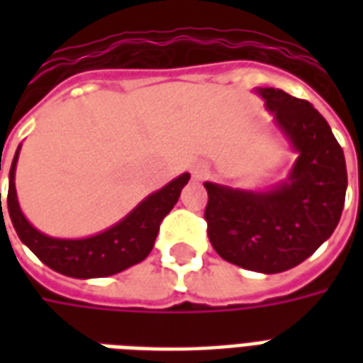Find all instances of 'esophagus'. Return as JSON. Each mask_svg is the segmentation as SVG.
<instances>
[{
  "instance_id": "esophagus-1",
  "label": "esophagus",
  "mask_w": 363,
  "mask_h": 363,
  "mask_svg": "<svg viewBox=\"0 0 363 363\" xmlns=\"http://www.w3.org/2000/svg\"><path fill=\"white\" fill-rule=\"evenodd\" d=\"M192 174H194V179H198V181L208 179V177H210V165H208V163H198V165L192 169Z\"/></svg>"
}]
</instances>
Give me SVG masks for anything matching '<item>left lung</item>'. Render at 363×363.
<instances>
[{"instance_id": "1", "label": "left lung", "mask_w": 363, "mask_h": 363, "mask_svg": "<svg viewBox=\"0 0 363 363\" xmlns=\"http://www.w3.org/2000/svg\"><path fill=\"white\" fill-rule=\"evenodd\" d=\"M257 93L299 155L288 181L272 190L204 182V218L210 243L221 259L252 272L278 274L309 259L333 235L348 174L342 147L311 103L272 87Z\"/></svg>"}]
</instances>
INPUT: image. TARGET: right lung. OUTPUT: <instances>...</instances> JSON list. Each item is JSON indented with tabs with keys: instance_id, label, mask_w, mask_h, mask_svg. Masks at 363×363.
Masks as SVG:
<instances>
[{
	"instance_id": "obj_1",
	"label": "right lung",
	"mask_w": 363,
	"mask_h": 363,
	"mask_svg": "<svg viewBox=\"0 0 363 363\" xmlns=\"http://www.w3.org/2000/svg\"><path fill=\"white\" fill-rule=\"evenodd\" d=\"M19 150L13 157L7 192V208L13 228L21 241L46 267L69 278H104L142 262L153 249L161 221L173 210V206L181 196V190L190 179L189 173L177 177L163 189L142 200L124 220H120L116 225H112L103 233L85 239H56L33 228L21 212L15 190V167L19 159Z\"/></svg>"
}]
</instances>
